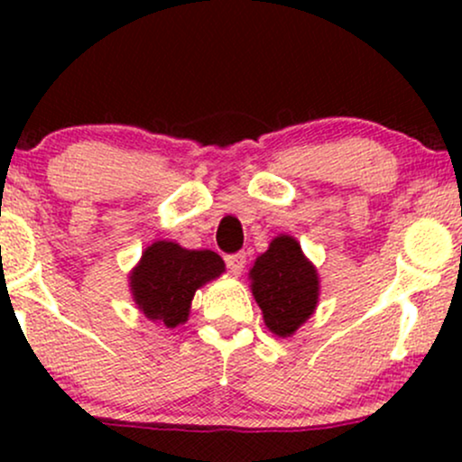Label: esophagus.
<instances>
[{
    "mask_svg": "<svg viewBox=\"0 0 462 462\" xmlns=\"http://www.w3.org/2000/svg\"><path fill=\"white\" fill-rule=\"evenodd\" d=\"M226 264L232 275H241L243 269H245V256L243 254H230V256H226Z\"/></svg>",
    "mask_w": 462,
    "mask_h": 462,
    "instance_id": "obj_1",
    "label": "esophagus"
}]
</instances>
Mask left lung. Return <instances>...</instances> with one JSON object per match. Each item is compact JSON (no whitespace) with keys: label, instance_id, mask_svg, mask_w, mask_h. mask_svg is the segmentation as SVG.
I'll use <instances>...</instances> for the list:
<instances>
[{"label":"left lung","instance_id":"8db88e82","mask_svg":"<svg viewBox=\"0 0 462 462\" xmlns=\"http://www.w3.org/2000/svg\"><path fill=\"white\" fill-rule=\"evenodd\" d=\"M249 286L275 337H293L319 304V273L291 235L275 236L254 261Z\"/></svg>","mask_w":462,"mask_h":462}]
</instances>
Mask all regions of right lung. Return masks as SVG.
<instances>
[{
  "label": "right lung",
  "mask_w": 462,
  "mask_h": 462,
  "mask_svg": "<svg viewBox=\"0 0 462 462\" xmlns=\"http://www.w3.org/2000/svg\"><path fill=\"white\" fill-rule=\"evenodd\" d=\"M226 272V263L210 249H187L176 241H153L128 275L130 293L147 319L161 328L189 321L195 291Z\"/></svg>",
  "instance_id": "add662e5"
}]
</instances>
